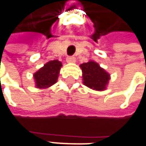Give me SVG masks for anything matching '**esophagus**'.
I'll return each mask as SVG.
<instances>
[{"instance_id": "esophagus-1", "label": "esophagus", "mask_w": 146, "mask_h": 146, "mask_svg": "<svg viewBox=\"0 0 146 146\" xmlns=\"http://www.w3.org/2000/svg\"><path fill=\"white\" fill-rule=\"evenodd\" d=\"M67 62H69V63H73V62H75L76 61V57L74 56H68L67 57Z\"/></svg>"}]
</instances>
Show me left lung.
<instances>
[{"mask_svg": "<svg viewBox=\"0 0 146 146\" xmlns=\"http://www.w3.org/2000/svg\"><path fill=\"white\" fill-rule=\"evenodd\" d=\"M82 70L84 85L95 90H104L110 80V74L102 69L98 63L89 61L80 65Z\"/></svg>", "mask_w": 146, "mask_h": 146, "instance_id": "obj_1", "label": "left lung"}]
</instances>
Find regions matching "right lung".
I'll list each match as a JSON object with an SVG mask.
<instances>
[{"label": "right lung", "instance_id": "add662e5", "mask_svg": "<svg viewBox=\"0 0 146 146\" xmlns=\"http://www.w3.org/2000/svg\"><path fill=\"white\" fill-rule=\"evenodd\" d=\"M61 66V62L57 60H51L46 63L44 67L40 68L33 75L36 87L44 89L55 84L57 81Z\"/></svg>", "mask_w": 146, "mask_h": 146}]
</instances>
